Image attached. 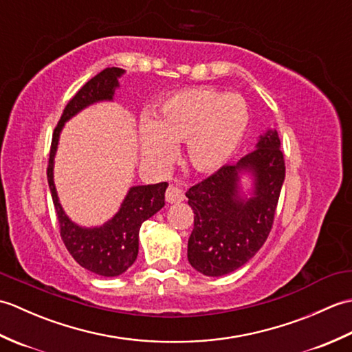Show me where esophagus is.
I'll return each instance as SVG.
<instances>
[{
  "label": "esophagus",
  "instance_id": "esophagus-1",
  "mask_svg": "<svg viewBox=\"0 0 352 352\" xmlns=\"http://www.w3.org/2000/svg\"><path fill=\"white\" fill-rule=\"evenodd\" d=\"M164 198H166L168 203H182V201L184 199V193L182 189L178 188H174V186H170V188H168L166 190V195H164Z\"/></svg>",
  "mask_w": 352,
  "mask_h": 352
}]
</instances>
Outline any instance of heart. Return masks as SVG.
<instances>
[{"label":"heart","instance_id":"b5f03b06","mask_svg":"<svg viewBox=\"0 0 352 352\" xmlns=\"http://www.w3.org/2000/svg\"><path fill=\"white\" fill-rule=\"evenodd\" d=\"M248 109L241 95H221L195 87L164 100L155 116L140 122L144 159L163 166L174 146L186 142V160L198 172H213L230 162L248 126Z\"/></svg>","mask_w":352,"mask_h":352}]
</instances>
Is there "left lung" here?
<instances>
[{"mask_svg": "<svg viewBox=\"0 0 352 352\" xmlns=\"http://www.w3.org/2000/svg\"><path fill=\"white\" fill-rule=\"evenodd\" d=\"M280 146L278 133L267 130L252 153L186 192L195 214L188 258L198 272L227 275L250 261L266 242L286 175ZM243 173L253 178L250 196H243L238 184Z\"/></svg>", "mask_w": 352, "mask_h": 352, "instance_id": "8db88e82", "label": "left lung"}]
</instances>
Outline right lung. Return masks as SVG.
Masks as SVG:
<instances>
[{"mask_svg": "<svg viewBox=\"0 0 352 352\" xmlns=\"http://www.w3.org/2000/svg\"><path fill=\"white\" fill-rule=\"evenodd\" d=\"M124 72L121 68H106L89 80L66 104L60 121L52 133L47 169L52 203L66 250L80 266L102 276L121 275L136 261L142 222L151 218L164 206L168 183L133 186L113 218L100 227H81L68 218L58 201L54 184V157L65 122L95 102L113 101L115 91L119 87L118 78Z\"/></svg>", "mask_w": 352, "mask_h": 352, "instance_id": "right-lung-1", "label": "right lung"}]
</instances>
